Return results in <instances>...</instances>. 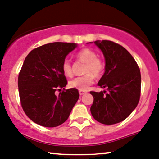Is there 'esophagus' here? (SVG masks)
Masks as SVG:
<instances>
[{
  "instance_id": "1",
  "label": "esophagus",
  "mask_w": 159,
  "mask_h": 159,
  "mask_svg": "<svg viewBox=\"0 0 159 159\" xmlns=\"http://www.w3.org/2000/svg\"><path fill=\"white\" fill-rule=\"evenodd\" d=\"M86 91H83V90H80V95L82 96V95H84L85 93H86Z\"/></svg>"
}]
</instances>
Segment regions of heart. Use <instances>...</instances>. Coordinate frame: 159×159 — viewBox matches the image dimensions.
Listing matches in <instances>:
<instances>
[{
  "label": "heart",
  "mask_w": 159,
  "mask_h": 159,
  "mask_svg": "<svg viewBox=\"0 0 159 159\" xmlns=\"http://www.w3.org/2000/svg\"><path fill=\"white\" fill-rule=\"evenodd\" d=\"M80 62L86 63L83 73L86 75L74 78L70 81L69 86L79 90L85 91L93 83L94 77H100L105 70V62L101 58L97 57L95 51L85 48L81 49L76 55ZM62 71L66 76H73V67L69 60L66 59L62 62Z\"/></svg>",
  "instance_id": "b5f03b06"
}]
</instances>
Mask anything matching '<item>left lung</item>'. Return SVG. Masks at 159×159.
<instances>
[{"label": "left lung", "mask_w": 159, "mask_h": 159, "mask_svg": "<svg viewBox=\"0 0 159 159\" xmlns=\"http://www.w3.org/2000/svg\"><path fill=\"white\" fill-rule=\"evenodd\" d=\"M106 61L105 73L98 83L106 90L90 91L92 116L103 125H114L127 118L141 96V72L136 61L123 46L112 41H96Z\"/></svg>", "instance_id": "8db88e82"}]
</instances>
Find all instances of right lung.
Instances as JSON below:
<instances>
[{"label": "right lung", "instance_id": "right-lung-1", "mask_svg": "<svg viewBox=\"0 0 159 159\" xmlns=\"http://www.w3.org/2000/svg\"><path fill=\"white\" fill-rule=\"evenodd\" d=\"M75 43L52 42L34 48L26 56L18 75L20 101L25 114L34 123L54 128L68 119L80 97L77 89H64L67 80L62 71L66 56Z\"/></svg>", "mask_w": 159, "mask_h": 159}]
</instances>
